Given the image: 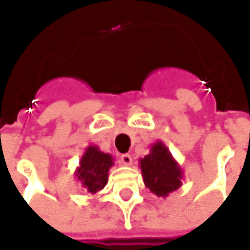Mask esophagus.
Segmentation results:
<instances>
[{
    "instance_id": "1",
    "label": "esophagus",
    "mask_w": 250,
    "mask_h": 250,
    "mask_svg": "<svg viewBox=\"0 0 250 250\" xmlns=\"http://www.w3.org/2000/svg\"><path fill=\"white\" fill-rule=\"evenodd\" d=\"M120 161L122 166H130L132 164V157H130V154H122L120 157Z\"/></svg>"
}]
</instances>
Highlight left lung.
<instances>
[{
	"mask_svg": "<svg viewBox=\"0 0 250 250\" xmlns=\"http://www.w3.org/2000/svg\"><path fill=\"white\" fill-rule=\"evenodd\" d=\"M139 167L145 187L156 196L167 197L182 187V168L161 140L153 143L149 154L139 159Z\"/></svg>",
	"mask_w": 250,
	"mask_h": 250,
	"instance_id": "left-lung-1",
	"label": "left lung"
}]
</instances>
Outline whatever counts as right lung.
I'll return each instance as SVG.
<instances>
[{"label":"right lung","mask_w":250,"mask_h":250,"mask_svg":"<svg viewBox=\"0 0 250 250\" xmlns=\"http://www.w3.org/2000/svg\"><path fill=\"white\" fill-rule=\"evenodd\" d=\"M114 166V159L108 153L101 151L97 146H87L79 167L75 171V177L87 192L96 193L108 182V171Z\"/></svg>","instance_id":"1"}]
</instances>
